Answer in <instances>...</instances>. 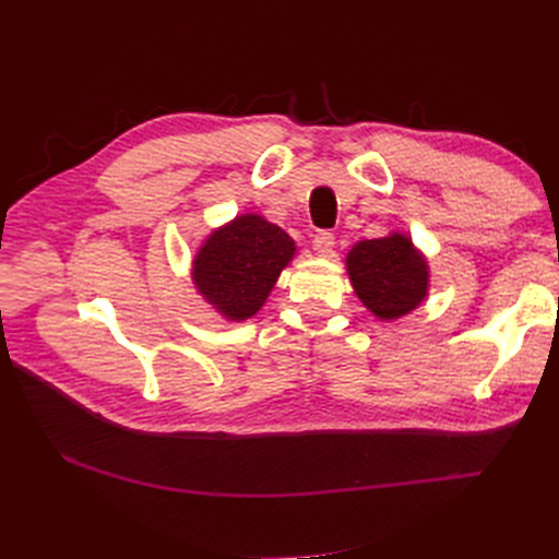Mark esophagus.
<instances>
[{
    "mask_svg": "<svg viewBox=\"0 0 559 559\" xmlns=\"http://www.w3.org/2000/svg\"><path fill=\"white\" fill-rule=\"evenodd\" d=\"M333 247H335V238H333L331 233L321 230V233H317V235H314L312 249L317 251V257H324V259H329L331 253H333Z\"/></svg>",
    "mask_w": 559,
    "mask_h": 559,
    "instance_id": "34e87169",
    "label": "esophagus"
}]
</instances>
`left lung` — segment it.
<instances>
[{
  "label": "left lung",
  "instance_id": "obj_1",
  "mask_svg": "<svg viewBox=\"0 0 559 559\" xmlns=\"http://www.w3.org/2000/svg\"><path fill=\"white\" fill-rule=\"evenodd\" d=\"M345 265L354 294L382 321L411 314L429 296V261L405 230L359 240L347 251Z\"/></svg>",
  "mask_w": 559,
  "mask_h": 559
}]
</instances>
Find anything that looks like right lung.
I'll use <instances>...</instances> for the list:
<instances>
[{
    "instance_id": "add662e5",
    "label": "right lung",
    "mask_w": 559,
    "mask_h": 559,
    "mask_svg": "<svg viewBox=\"0 0 559 559\" xmlns=\"http://www.w3.org/2000/svg\"><path fill=\"white\" fill-rule=\"evenodd\" d=\"M296 257V242L263 214L245 212L214 228L193 253L191 280L226 321L257 314Z\"/></svg>"
}]
</instances>
